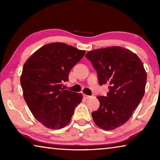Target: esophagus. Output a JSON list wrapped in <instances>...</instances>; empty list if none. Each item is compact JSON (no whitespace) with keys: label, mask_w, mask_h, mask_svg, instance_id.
Wrapping results in <instances>:
<instances>
[{"label":"esophagus","mask_w":160,"mask_h":160,"mask_svg":"<svg viewBox=\"0 0 160 160\" xmlns=\"http://www.w3.org/2000/svg\"><path fill=\"white\" fill-rule=\"evenodd\" d=\"M83 97H84V98H85V99H90V97H91V96L87 95V94H84V95H83Z\"/></svg>","instance_id":"34e87169"}]
</instances>
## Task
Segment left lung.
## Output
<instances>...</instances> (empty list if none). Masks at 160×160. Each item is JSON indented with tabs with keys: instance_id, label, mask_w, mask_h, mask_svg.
Segmentation results:
<instances>
[{
	"instance_id": "1",
	"label": "left lung",
	"mask_w": 160,
	"mask_h": 160,
	"mask_svg": "<svg viewBox=\"0 0 160 160\" xmlns=\"http://www.w3.org/2000/svg\"><path fill=\"white\" fill-rule=\"evenodd\" d=\"M86 58L97 71L100 85H109L107 97L98 96L99 108L92 113L96 125L111 131L131 118L144 96L147 72L141 60L128 48L112 47L89 51Z\"/></svg>"
}]
</instances>
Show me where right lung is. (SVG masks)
<instances>
[{
    "label": "right lung",
    "mask_w": 160,
    "mask_h": 160,
    "mask_svg": "<svg viewBox=\"0 0 160 160\" xmlns=\"http://www.w3.org/2000/svg\"><path fill=\"white\" fill-rule=\"evenodd\" d=\"M85 51L61 42L43 46L24 64L20 76L23 96L35 118L50 129L70 123L82 94L62 88L70 70Z\"/></svg>",
    "instance_id": "add662e5"
}]
</instances>
